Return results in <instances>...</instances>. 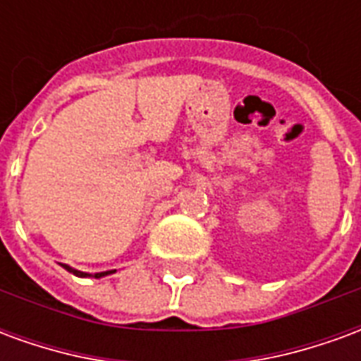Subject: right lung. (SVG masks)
Returning <instances> with one entry per match:
<instances>
[{"label": "right lung", "mask_w": 361, "mask_h": 361, "mask_svg": "<svg viewBox=\"0 0 361 361\" xmlns=\"http://www.w3.org/2000/svg\"><path fill=\"white\" fill-rule=\"evenodd\" d=\"M61 267H63V269H66V271L73 272L75 276H89V274H85V272H81V271H75V269H71V267H67V265H61ZM111 272H114V271H108V272H96V274H94V279H102V276H106V274H111Z\"/></svg>", "instance_id": "add662e5"}]
</instances>
